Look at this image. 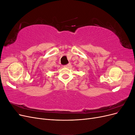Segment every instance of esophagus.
Returning a JSON list of instances; mask_svg holds the SVG:
<instances>
[{"label":"esophagus","mask_w":135,"mask_h":135,"mask_svg":"<svg viewBox=\"0 0 135 135\" xmlns=\"http://www.w3.org/2000/svg\"><path fill=\"white\" fill-rule=\"evenodd\" d=\"M65 68H70V66H71V64H67V65H65L64 66Z\"/></svg>","instance_id":"esophagus-1"}]
</instances>
